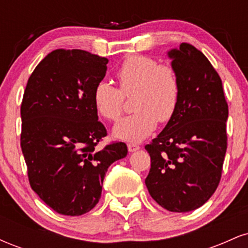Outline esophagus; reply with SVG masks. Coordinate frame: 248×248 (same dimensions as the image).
I'll use <instances>...</instances> for the list:
<instances>
[{
    "mask_svg": "<svg viewBox=\"0 0 248 248\" xmlns=\"http://www.w3.org/2000/svg\"><path fill=\"white\" fill-rule=\"evenodd\" d=\"M127 147H128V150H129L130 153L136 152V150L140 149V146H139V144H135V143H128Z\"/></svg>",
    "mask_w": 248,
    "mask_h": 248,
    "instance_id": "obj_1",
    "label": "esophagus"
}]
</instances>
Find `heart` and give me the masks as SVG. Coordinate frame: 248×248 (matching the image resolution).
<instances>
[{
    "label": "heart",
    "instance_id": "heart-1",
    "mask_svg": "<svg viewBox=\"0 0 248 248\" xmlns=\"http://www.w3.org/2000/svg\"><path fill=\"white\" fill-rule=\"evenodd\" d=\"M119 88L100 81L93 91L96 112L109 121L120 119L124 96L133 98L135 112L115 124V138L140 142L155 130L157 122L167 124L175 115L181 96V85L172 66L158 64L147 56H130L116 72Z\"/></svg>",
    "mask_w": 248,
    "mask_h": 248
}]
</instances>
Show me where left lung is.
<instances>
[{
  "label": "left lung",
  "instance_id": "1",
  "mask_svg": "<svg viewBox=\"0 0 248 248\" xmlns=\"http://www.w3.org/2000/svg\"><path fill=\"white\" fill-rule=\"evenodd\" d=\"M181 85L178 108L146 146L150 196L171 212H189L209 201L221 178L227 149L229 106L221 79L201 51L187 43L168 52Z\"/></svg>",
  "mask_w": 248,
  "mask_h": 248
}]
</instances>
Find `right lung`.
<instances>
[{"label": "right lung", "mask_w": 248, "mask_h": 248, "mask_svg": "<svg viewBox=\"0 0 248 248\" xmlns=\"http://www.w3.org/2000/svg\"><path fill=\"white\" fill-rule=\"evenodd\" d=\"M108 59L84 50L50 52L31 73L21 105V148L31 189L65 216H81L100 199L108 167L126 157L124 142L96 146L107 135L93 91Z\"/></svg>", "instance_id": "1"}]
</instances>
